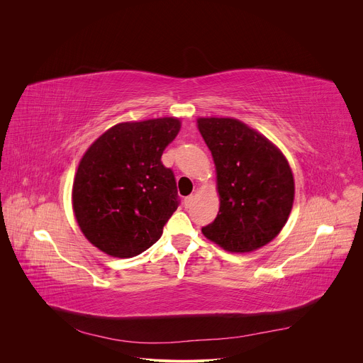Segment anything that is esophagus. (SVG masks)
Here are the masks:
<instances>
[{
	"instance_id": "esophagus-1",
	"label": "esophagus",
	"mask_w": 363,
	"mask_h": 363,
	"mask_svg": "<svg viewBox=\"0 0 363 363\" xmlns=\"http://www.w3.org/2000/svg\"><path fill=\"white\" fill-rule=\"evenodd\" d=\"M194 199H195V196H194V195H188V196H185V199H184L185 208H189V206L194 203Z\"/></svg>"
}]
</instances>
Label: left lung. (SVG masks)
<instances>
[{"label": "left lung", "instance_id": "8db88e82", "mask_svg": "<svg viewBox=\"0 0 363 363\" xmlns=\"http://www.w3.org/2000/svg\"><path fill=\"white\" fill-rule=\"evenodd\" d=\"M217 171L220 211L202 234L231 252H250L279 235L291 213L294 179L284 155L231 118H199Z\"/></svg>", "mask_w": 363, "mask_h": 363}]
</instances>
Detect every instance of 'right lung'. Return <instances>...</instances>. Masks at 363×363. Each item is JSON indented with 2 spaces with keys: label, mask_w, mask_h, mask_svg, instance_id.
Instances as JSON below:
<instances>
[{
  "label": "right lung",
  "mask_w": 363,
  "mask_h": 363,
  "mask_svg": "<svg viewBox=\"0 0 363 363\" xmlns=\"http://www.w3.org/2000/svg\"><path fill=\"white\" fill-rule=\"evenodd\" d=\"M181 129L177 118L115 125L79 164L73 211L84 237L112 257H135L157 242L179 205L164 149Z\"/></svg>",
  "instance_id": "1"
}]
</instances>
